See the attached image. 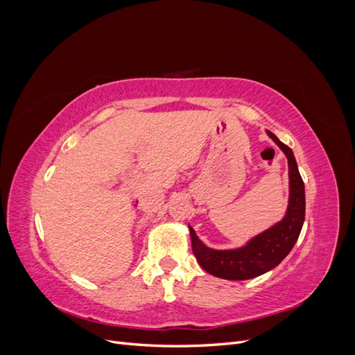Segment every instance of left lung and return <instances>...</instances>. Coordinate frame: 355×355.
Returning <instances> with one entry per match:
<instances>
[{
    "mask_svg": "<svg viewBox=\"0 0 355 355\" xmlns=\"http://www.w3.org/2000/svg\"><path fill=\"white\" fill-rule=\"evenodd\" d=\"M280 146L288 163V206L284 218L247 241L245 245L231 250L210 249L189 227L192 252L204 271L225 280H250L271 271L293 249L305 220V185L300 178L293 151L274 133L266 132Z\"/></svg>",
    "mask_w": 355,
    "mask_h": 355,
    "instance_id": "left-lung-1",
    "label": "left lung"
}]
</instances>
